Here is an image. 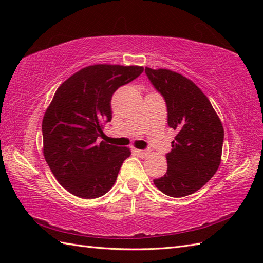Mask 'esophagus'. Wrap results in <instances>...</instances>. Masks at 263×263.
<instances>
[{"mask_svg":"<svg viewBox=\"0 0 263 263\" xmlns=\"http://www.w3.org/2000/svg\"><path fill=\"white\" fill-rule=\"evenodd\" d=\"M135 153L138 156H140V157H146V156L148 155V152H146V150H140V149H136Z\"/></svg>","mask_w":263,"mask_h":263,"instance_id":"obj_1","label":"esophagus"}]
</instances>
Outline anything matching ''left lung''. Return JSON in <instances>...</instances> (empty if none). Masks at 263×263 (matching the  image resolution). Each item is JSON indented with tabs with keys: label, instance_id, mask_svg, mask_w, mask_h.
I'll list each match as a JSON object with an SVG mask.
<instances>
[{
	"label": "left lung",
	"instance_id": "left-lung-1",
	"mask_svg": "<svg viewBox=\"0 0 263 263\" xmlns=\"http://www.w3.org/2000/svg\"><path fill=\"white\" fill-rule=\"evenodd\" d=\"M146 73L164 96L168 125L177 131L166 157V174L154 184L170 197H186L216 174L221 161L224 127L208 97L192 80L168 69L146 68Z\"/></svg>",
	"mask_w": 263,
	"mask_h": 263
}]
</instances>
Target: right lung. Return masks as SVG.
<instances>
[{
  "label": "right lung",
  "mask_w": 263,
  "mask_h": 263,
  "mask_svg": "<svg viewBox=\"0 0 263 263\" xmlns=\"http://www.w3.org/2000/svg\"><path fill=\"white\" fill-rule=\"evenodd\" d=\"M143 66L93 64L76 72L55 91L42 123L43 154L66 191L82 199L107 193L131 150L98 142L111 120L110 100Z\"/></svg>",
  "instance_id": "add662e5"
}]
</instances>
